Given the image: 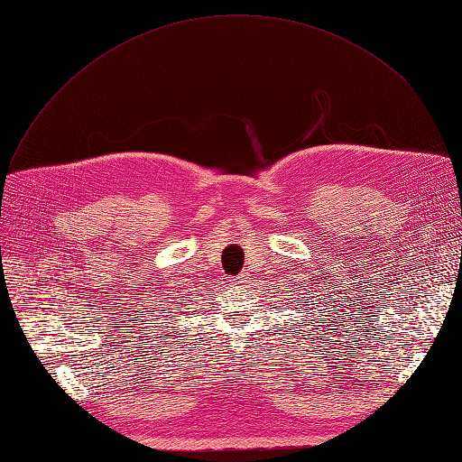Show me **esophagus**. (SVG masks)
<instances>
[{"label":"esophagus","mask_w":462,"mask_h":462,"mask_svg":"<svg viewBox=\"0 0 462 462\" xmlns=\"http://www.w3.org/2000/svg\"><path fill=\"white\" fill-rule=\"evenodd\" d=\"M245 282V275H239V277H236V279H230V284H244Z\"/></svg>","instance_id":"esophagus-1"}]
</instances>
